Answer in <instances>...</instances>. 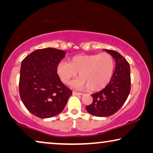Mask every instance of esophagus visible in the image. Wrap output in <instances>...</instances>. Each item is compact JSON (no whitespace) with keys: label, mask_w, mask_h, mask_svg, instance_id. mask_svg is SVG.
I'll list each match as a JSON object with an SVG mask.
<instances>
[{"label":"esophagus","mask_w":153,"mask_h":153,"mask_svg":"<svg viewBox=\"0 0 153 153\" xmlns=\"http://www.w3.org/2000/svg\"><path fill=\"white\" fill-rule=\"evenodd\" d=\"M72 94L74 95H82L83 94L81 93H77V92H75V91H73L72 92Z\"/></svg>","instance_id":"34e87169"}]
</instances>
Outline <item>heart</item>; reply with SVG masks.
I'll use <instances>...</instances> for the list:
<instances>
[{
    "label": "heart",
    "mask_w": 153,
    "mask_h": 153,
    "mask_svg": "<svg viewBox=\"0 0 153 153\" xmlns=\"http://www.w3.org/2000/svg\"><path fill=\"white\" fill-rule=\"evenodd\" d=\"M115 61L110 53L103 52L97 54H82L74 56L69 62L58 64L57 74L65 84L79 76L73 83L75 88H87L92 92L101 91L105 88L114 74Z\"/></svg>",
    "instance_id": "obj_1"
}]
</instances>
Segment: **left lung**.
<instances>
[{"instance_id":"8db88e82","label":"left lung","mask_w":153,"mask_h":153,"mask_svg":"<svg viewBox=\"0 0 153 153\" xmlns=\"http://www.w3.org/2000/svg\"><path fill=\"white\" fill-rule=\"evenodd\" d=\"M116 60V68L108 84L92 95L93 102L85 106L95 116L107 117L116 113L127 99L131 89L130 67L123 56L114 50L104 49Z\"/></svg>"}]
</instances>
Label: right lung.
<instances>
[{
    "label": "right lung",
    "instance_id": "right-lung-1",
    "mask_svg": "<svg viewBox=\"0 0 153 153\" xmlns=\"http://www.w3.org/2000/svg\"><path fill=\"white\" fill-rule=\"evenodd\" d=\"M65 54L62 50L49 47L35 50L22 60L20 97L27 109L38 118H51L60 114L72 95L56 71Z\"/></svg>",
    "mask_w": 153,
    "mask_h": 153
}]
</instances>
